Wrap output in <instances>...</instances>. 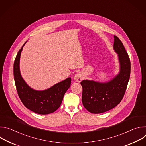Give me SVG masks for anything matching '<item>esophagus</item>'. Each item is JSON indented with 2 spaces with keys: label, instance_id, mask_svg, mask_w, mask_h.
I'll return each mask as SVG.
<instances>
[{
  "label": "esophagus",
  "instance_id": "1",
  "mask_svg": "<svg viewBox=\"0 0 146 146\" xmlns=\"http://www.w3.org/2000/svg\"><path fill=\"white\" fill-rule=\"evenodd\" d=\"M83 79V75L81 73H77L74 76V80L77 82H81Z\"/></svg>",
  "mask_w": 146,
  "mask_h": 146
}]
</instances>
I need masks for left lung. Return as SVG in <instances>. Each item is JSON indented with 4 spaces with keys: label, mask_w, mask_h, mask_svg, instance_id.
I'll use <instances>...</instances> for the list:
<instances>
[{
    "label": "left lung",
    "mask_w": 146,
    "mask_h": 146,
    "mask_svg": "<svg viewBox=\"0 0 146 146\" xmlns=\"http://www.w3.org/2000/svg\"><path fill=\"white\" fill-rule=\"evenodd\" d=\"M113 49L118 54L120 69L118 74L109 81L101 82L84 80L80 84L82 87V102L90 113L100 114L117 106L125 92L131 73V62L121 40L114 36Z\"/></svg>",
    "instance_id": "1"
}]
</instances>
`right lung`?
Here are the masks:
<instances>
[{"mask_svg": "<svg viewBox=\"0 0 146 146\" xmlns=\"http://www.w3.org/2000/svg\"><path fill=\"white\" fill-rule=\"evenodd\" d=\"M26 43L18 51L14 63V77L18 95L24 106L33 112L39 114L54 113L60 106L65 94L70 86L71 77L43 91L30 87L22 77L19 69L20 56Z\"/></svg>", "mask_w": 146, "mask_h": 146, "instance_id": "obj_1", "label": "right lung"}]
</instances>
